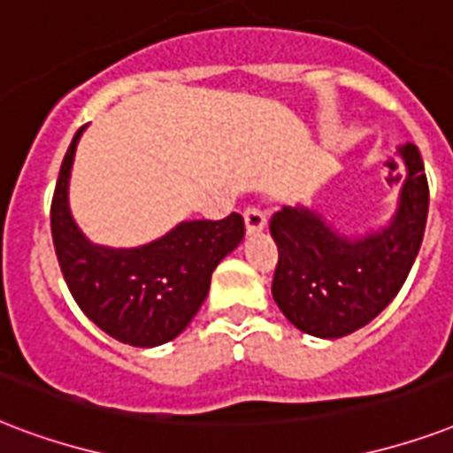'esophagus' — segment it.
I'll list each match as a JSON object with an SVG mask.
<instances>
[{"label": "esophagus", "mask_w": 453, "mask_h": 453, "mask_svg": "<svg viewBox=\"0 0 453 453\" xmlns=\"http://www.w3.org/2000/svg\"><path fill=\"white\" fill-rule=\"evenodd\" d=\"M268 223L265 219V211L257 209V206H250L247 211H244V227H247V233L254 234V233H261Z\"/></svg>", "instance_id": "esophagus-1"}]
</instances>
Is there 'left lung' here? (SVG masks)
<instances>
[{"label":"left lung","mask_w":453,"mask_h":453,"mask_svg":"<svg viewBox=\"0 0 453 453\" xmlns=\"http://www.w3.org/2000/svg\"><path fill=\"white\" fill-rule=\"evenodd\" d=\"M406 180L389 226L347 237L306 206H282L271 219L278 244L273 299L302 333L334 340L368 326L402 289L426 233V168L416 144L399 147Z\"/></svg>","instance_id":"obj_1"}]
</instances>
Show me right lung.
Listing matches in <instances>:
<instances>
[{
    "instance_id": "add662e5",
    "label": "right lung",
    "mask_w": 453,
    "mask_h": 453,
    "mask_svg": "<svg viewBox=\"0 0 453 453\" xmlns=\"http://www.w3.org/2000/svg\"><path fill=\"white\" fill-rule=\"evenodd\" d=\"M75 133L58 171L51 199V240L75 303L96 327L130 347H158L175 340L203 303L211 273L244 237V220H185L164 237L134 247H99L78 230L68 209Z\"/></svg>"
}]
</instances>
